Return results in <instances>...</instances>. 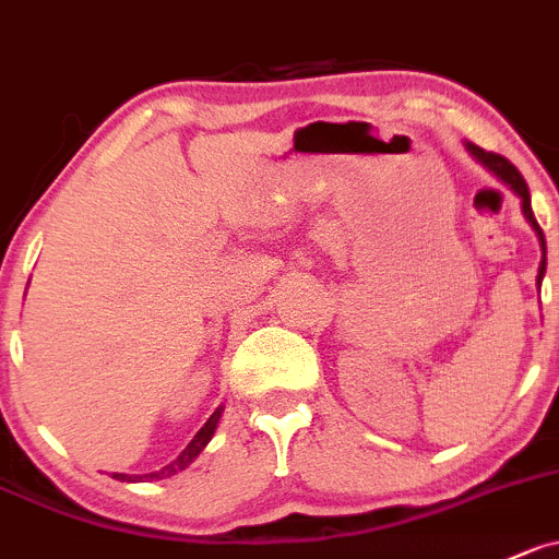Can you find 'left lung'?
<instances>
[{"label":"left lung","instance_id":"obj_1","mask_svg":"<svg viewBox=\"0 0 559 559\" xmlns=\"http://www.w3.org/2000/svg\"><path fill=\"white\" fill-rule=\"evenodd\" d=\"M466 148H469V152L474 154V157H477L479 162H483V165L488 167V170H493L496 176L501 178L503 183H509V186H512V189L518 191V194H520V200H522V213H525V218L531 221V226H533V229H536L538 239H542V250H544V258H542V266H538V285H542V280H544V272H546V242H544V231H542V226H538L536 215H533V207H531V191H527V183H525V178H522L518 167H514L512 162H509L507 157H501V154L485 152V148L474 146V143H466Z\"/></svg>","mask_w":559,"mask_h":559}]
</instances>
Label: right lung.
<instances>
[{"mask_svg": "<svg viewBox=\"0 0 559 559\" xmlns=\"http://www.w3.org/2000/svg\"><path fill=\"white\" fill-rule=\"evenodd\" d=\"M221 413H224V407H218V411L213 413V416L207 418L205 421V426H202L200 431H197L194 435V440L189 442V445H186L183 450H181V455H178L176 461H170V464L165 466V469H159V472H152V474H146V477H133V474H114V477L117 479H122V483H141V479H162V477H170V474H176V472H181V469H186V466L191 464V461L197 459V455L202 453V448L207 445L210 442V437L215 435V426H218V418H221Z\"/></svg>", "mask_w": 559, "mask_h": 559, "instance_id": "1", "label": "right lung"}]
</instances>
